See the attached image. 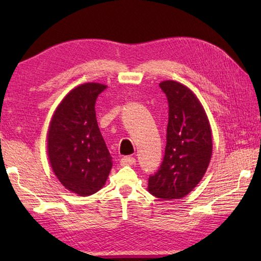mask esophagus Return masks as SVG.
<instances>
[{
    "label": "esophagus",
    "instance_id": "esophagus-1",
    "mask_svg": "<svg viewBox=\"0 0 261 261\" xmlns=\"http://www.w3.org/2000/svg\"><path fill=\"white\" fill-rule=\"evenodd\" d=\"M136 164V158L135 157H130V156H125L121 159V165L122 166H132Z\"/></svg>",
    "mask_w": 261,
    "mask_h": 261
}]
</instances>
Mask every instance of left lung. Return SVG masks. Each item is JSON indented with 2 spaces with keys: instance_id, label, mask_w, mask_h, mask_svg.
<instances>
[{
  "instance_id": "left-lung-1",
  "label": "left lung",
  "mask_w": 261,
  "mask_h": 261,
  "mask_svg": "<svg viewBox=\"0 0 261 261\" xmlns=\"http://www.w3.org/2000/svg\"><path fill=\"white\" fill-rule=\"evenodd\" d=\"M168 101L163 163L149 176L148 190L160 199L181 198L195 187L212 156V134L203 107L190 88L175 81L159 84Z\"/></svg>"
}]
</instances>
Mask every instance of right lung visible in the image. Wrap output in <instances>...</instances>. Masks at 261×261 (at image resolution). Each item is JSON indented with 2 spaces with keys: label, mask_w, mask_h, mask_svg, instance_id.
<instances>
[{
  "label": "right lung",
  "mask_w": 261,
  "mask_h": 261,
  "mask_svg": "<svg viewBox=\"0 0 261 261\" xmlns=\"http://www.w3.org/2000/svg\"><path fill=\"white\" fill-rule=\"evenodd\" d=\"M107 86L86 83L58 105L48 132V156L55 175L68 191L88 196L101 190L112 157L98 129L95 102Z\"/></svg>",
  "instance_id": "1"
}]
</instances>
